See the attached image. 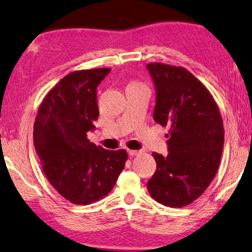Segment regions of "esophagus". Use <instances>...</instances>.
<instances>
[{"label":"esophagus","mask_w":252,"mask_h":252,"mask_svg":"<svg viewBox=\"0 0 252 252\" xmlns=\"http://www.w3.org/2000/svg\"><path fill=\"white\" fill-rule=\"evenodd\" d=\"M128 153H129V155H130V156H136V155L141 154V151H135V150H129V151H128Z\"/></svg>","instance_id":"obj_1"}]
</instances>
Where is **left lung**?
Instances as JSON below:
<instances>
[{
  "label": "left lung",
  "mask_w": 252,
  "mask_h": 252,
  "mask_svg": "<svg viewBox=\"0 0 252 252\" xmlns=\"http://www.w3.org/2000/svg\"><path fill=\"white\" fill-rule=\"evenodd\" d=\"M156 87L154 121L170 127L166 158L152 154L156 171L147 189L158 203L182 208L208 189L220 165L224 128L207 87L183 67L147 65Z\"/></svg>",
  "instance_id": "8db88e82"
}]
</instances>
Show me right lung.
<instances>
[{
    "label": "right lung",
    "mask_w": 252,
    "mask_h": 252,
    "mask_svg": "<svg viewBox=\"0 0 252 252\" xmlns=\"http://www.w3.org/2000/svg\"><path fill=\"white\" fill-rule=\"evenodd\" d=\"M109 72L110 68H96L63 77L43 98L33 126L45 177L73 204L104 199L127 160L125 150H105L87 138L99 116L97 87Z\"/></svg>",
    "instance_id": "add662e5"
}]
</instances>
